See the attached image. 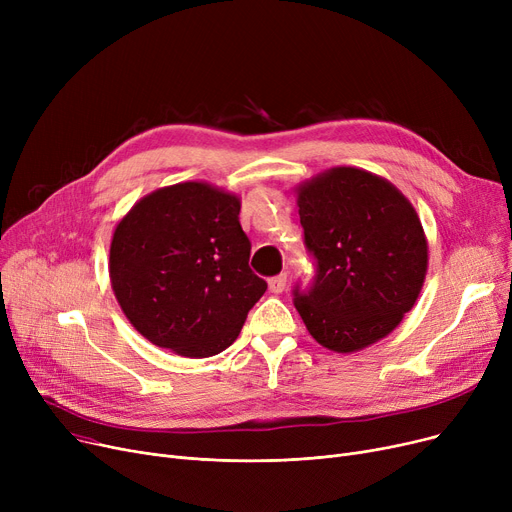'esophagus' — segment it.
<instances>
[{
	"mask_svg": "<svg viewBox=\"0 0 512 512\" xmlns=\"http://www.w3.org/2000/svg\"><path fill=\"white\" fill-rule=\"evenodd\" d=\"M270 290L274 292V294H280L284 288H286V274H278V276H274V278H270Z\"/></svg>",
	"mask_w": 512,
	"mask_h": 512,
	"instance_id": "obj_1",
	"label": "esophagus"
}]
</instances>
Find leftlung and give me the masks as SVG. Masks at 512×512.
<instances>
[{
	"instance_id": "left-lung-1",
	"label": "left lung",
	"mask_w": 512,
	"mask_h": 512,
	"mask_svg": "<svg viewBox=\"0 0 512 512\" xmlns=\"http://www.w3.org/2000/svg\"><path fill=\"white\" fill-rule=\"evenodd\" d=\"M315 278L292 290L309 334L336 353L388 336L419 297L427 240L409 199L382 176L332 168L297 188Z\"/></svg>"
}]
</instances>
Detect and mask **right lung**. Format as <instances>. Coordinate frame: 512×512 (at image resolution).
Segmentation results:
<instances>
[{
  "mask_svg": "<svg viewBox=\"0 0 512 512\" xmlns=\"http://www.w3.org/2000/svg\"><path fill=\"white\" fill-rule=\"evenodd\" d=\"M240 199L207 182L157 188L114 230L110 280L149 342L176 355L213 357L236 340L265 280L249 267Z\"/></svg>",
  "mask_w": 512,
  "mask_h": 512,
  "instance_id": "1",
  "label": "right lung"
}]
</instances>
